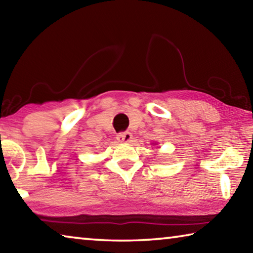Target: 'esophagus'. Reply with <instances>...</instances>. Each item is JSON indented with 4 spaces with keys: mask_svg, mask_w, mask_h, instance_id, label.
Masks as SVG:
<instances>
[{
    "mask_svg": "<svg viewBox=\"0 0 253 253\" xmlns=\"http://www.w3.org/2000/svg\"><path fill=\"white\" fill-rule=\"evenodd\" d=\"M131 132L129 131H123V132H119L117 135V140L121 143H129L130 139H131Z\"/></svg>",
    "mask_w": 253,
    "mask_h": 253,
    "instance_id": "34e87169",
    "label": "esophagus"
}]
</instances>
